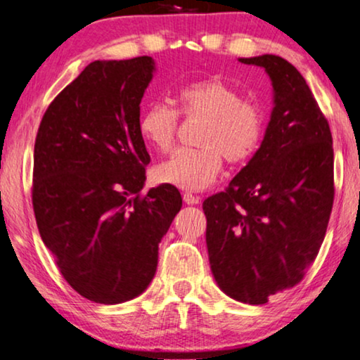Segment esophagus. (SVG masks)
<instances>
[{"label":"esophagus","instance_id":"obj_1","mask_svg":"<svg viewBox=\"0 0 360 360\" xmlns=\"http://www.w3.org/2000/svg\"><path fill=\"white\" fill-rule=\"evenodd\" d=\"M183 199H184V202L188 204V205H195V204H199V200H200L198 195L191 194V193H188V191H186V193H183Z\"/></svg>","mask_w":360,"mask_h":360}]
</instances>
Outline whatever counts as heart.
Wrapping results in <instances>:
<instances>
[{
  "instance_id": "heart-1",
  "label": "heart",
  "mask_w": 360,
  "mask_h": 360,
  "mask_svg": "<svg viewBox=\"0 0 360 360\" xmlns=\"http://www.w3.org/2000/svg\"><path fill=\"white\" fill-rule=\"evenodd\" d=\"M177 110L166 103H151L138 120L143 140L160 153L174 145L179 115L202 118L195 143L181 148L156 167L161 183L186 191H202L217 179L224 158L230 165H242L255 155L265 131V117L257 103L247 102L236 87L207 77L177 90Z\"/></svg>"
}]
</instances>
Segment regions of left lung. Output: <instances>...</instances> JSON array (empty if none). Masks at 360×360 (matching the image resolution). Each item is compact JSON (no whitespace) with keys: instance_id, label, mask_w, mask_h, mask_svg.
I'll use <instances>...</instances> for the list:
<instances>
[{"instance_id":"1","label":"left lung","mask_w":360,"mask_h":360,"mask_svg":"<svg viewBox=\"0 0 360 360\" xmlns=\"http://www.w3.org/2000/svg\"><path fill=\"white\" fill-rule=\"evenodd\" d=\"M268 72L275 108L250 162L204 200L210 270L230 298L265 304L304 278L334 202L333 135L303 75L265 54L240 59Z\"/></svg>"}]
</instances>
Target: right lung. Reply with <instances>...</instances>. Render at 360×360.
Here are the masks:
<instances>
[{"mask_svg": "<svg viewBox=\"0 0 360 360\" xmlns=\"http://www.w3.org/2000/svg\"><path fill=\"white\" fill-rule=\"evenodd\" d=\"M155 60H95L47 107L34 143L32 209L64 280L117 304L150 285L158 245L181 210L171 184L141 194L148 155L138 130Z\"/></svg>", "mask_w": 360, "mask_h": 360, "instance_id": "1", "label": "right lung"}]
</instances>
